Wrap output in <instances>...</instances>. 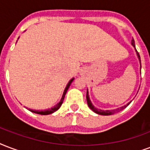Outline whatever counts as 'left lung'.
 I'll list each match as a JSON object with an SVG mask.
<instances>
[{
    "instance_id": "1",
    "label": "left lung",
    "mask_w": 150,
    "mask_h": 150,
    "mask_svg": "<svg viewBox=\"0 0 150 150\" xmlns=\"http://www.w3.org/2000/svg\"><path fill=\"white\" fill-rule=\"evenodd\" d=\"M131 44H132V45H133L134 47L135 48V45H134V40L132 39L131 40ZM136 50V49H135ZM136 53H137V56H138V57H139V61H140V64H141V59H140V55H139V52L136 50ZM142 67V66H141ZM86 100H87V105L88 106H89V108L91 109L92 111H93L94 112L98 113V114H99V115H103V116H109V115H112V114H114V113H116V112H120L121 110H123V108H125L130 103H128L127 105L123 106V107H121V108H118V109H115V110H106V111H104V110H100V109H98V108H96L94 106L92 105V103H91V101H90V98H89V94H88V91L86 92Z\"/></svg>"
}]
</instances>
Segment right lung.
I'll use <instances>...</instances> for the list:
<instances>
[{
	"label": "right lung",
	"instance_id": "1",
	"mask_svg": "<svg viewBox=\"0 0 150 150\" xmlns=\"http://www.w3.org/2000/svg\"><path fill=\"white\" fill-rule=\"evenodd\" d=\"M74 79H71L70 81H69V83H67V86H66V88H65L64 90V93H63V96H62V98H61V100H60V101L58 104H57V105H55L54 107H52V108H51L50 109H47V110H43V111H38V110H32V109H29L30 112H32L34 113H37V114H39V115H49V114H52V113H53L54 112H56L57 110H58L59 108H60V107L61 106V105L63 104V101H64V97H65V94H66V93H67V90H68V88H69V86H70L71 83H72V81Z\"/></svg>",
	"mask_w": 150,
	"mask_h": 150
}]
</instances>
